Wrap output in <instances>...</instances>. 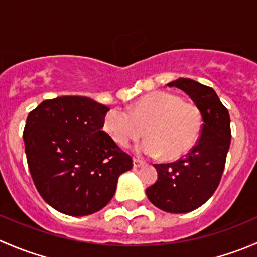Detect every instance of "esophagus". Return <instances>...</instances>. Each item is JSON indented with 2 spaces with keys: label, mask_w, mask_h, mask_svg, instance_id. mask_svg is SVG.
<instances>
[{
  "label": "esophagus",
  "mask_w": 257,
  "mask_h": 257,
  "mask_svg": "<svg viewBox=\"0 0 257 257\" xmlns=\"http://www.w3.org/2000/svg\"><path fill=\"white\" fill-rule=\"evenodd\" d=\"M143 165H144L143 160H139V159H136V158H134L133 159V167L134 168H141V167H143Z\"/></svg>",
  "instance_id": "34e87169"
}]
</instances>
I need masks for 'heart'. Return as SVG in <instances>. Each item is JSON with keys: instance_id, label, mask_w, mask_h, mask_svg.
<instances>
[{"instance_id": "1", "label": "heart", "mask_w": 257, "mask_h": 257, "mask_svg": "<svg viewBox=\"0 0 257 257\" xmlns=\"http://www.w3.org/2000/svg\"><path fill=\"white\" fill-rule=\"evenodd\" d=\"M103 126L120 147H128L145 132L148 139L138 147L139 153L174 160L186 154L198 141L201 114L195 104L181 102L178 95L150 92L139 98L129 110H108Z\"/></svg>"}]
</instances>
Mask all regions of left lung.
<instances>
[{
	"instance_id": "8db88e82",
	"label": "left lung",
	"mask_w": 257,
	"mask_h": 257,
	"mask_svg": "<svg viewBox=\"0 0 257 257\" xmlns=\"http://www.w3.org/2000/svg\"><path fill=\"white\" fill-rule=\"evenodd\" d=\"M168 87L184 90L195 103L203 120L201 134L185 157L169 164H154L158 180L147 189V196L163 211L184 214L200 208L219 186L231 142L230 115L208 85L179 78Z\"/></svg>"
}]
</instances>
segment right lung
Returning <instances> with one entry per match:
<instances>
[{
  "instance_id": "add662e5",
  "label": "right lung",
  "mask_w": 257,
  "mask_h": 257,
  "mask_svg": "<svg viewBox=\"0 0 257 257\" xmlns=\"http://www.w3.org/2000/svg\"><path fill=\"white\" fill-rule=\"evenodd\" d=\"M109 108L87 97L43 100L23 131L28 168L43 200L62 214L85 216L114 196L133 160L102 131Z\"/></svg>"
}]
</instances>
